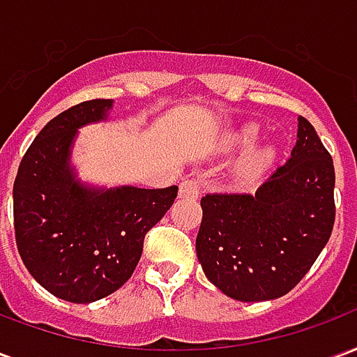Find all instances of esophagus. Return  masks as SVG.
I'll use <instances>...</instances> for the list:
<instances>
[{
    "label": "esophagus",
    "instance_id": "1",
    "mask_svg": "<svg viewBox=\"0 0 357 357\" xmlns=\"http://www.w3.org/2000/svg\"><path fill=\"white\" fill-rule=\"evenodd\" d=\"M201 195V181L195 178H187L181 181L179 185V197H187V199H197Z\"/></svg>",
    "mask_w": 357,
    "mask_h": 357
}]
</instances>
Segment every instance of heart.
I'll return each mask as SVG.
<instances>
[{"mask_svg":"<svg viewBox=\"0 0 357 357\" xmlns=\"http://www.w3.org/2000/svg\"><path fill=\"white\" fill-rule=\"evenodd\" d=\"M256 137V128H248V130H245V132L241 133L239 137V143H243V145H250L252 141H255ZM268 153H256L255 156H250V160L247 162V166H245V174H252V172L260 170L264 166V162L268 160Z\"/></svg>","mask_w":357,"mask_h":357,"instance_id":"b5f03b06","label":"heart"}]
</instances>
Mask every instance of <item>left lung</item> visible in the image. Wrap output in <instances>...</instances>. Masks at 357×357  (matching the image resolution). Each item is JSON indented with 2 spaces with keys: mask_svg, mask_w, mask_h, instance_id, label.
<instances>
[{
  "mask_svg": "<svg viewBox=\"0 0 357 357\" xmlns=\"http://www.w3.org/2000/svg\"><path fill=\"white\" fill-rule=\"evenodd\" d=\"M201 206L197 258L210 283L241 302L279 298L302 281L331 237L333 158L298 116L291 158L256 193H208Z\"/></svg>",
  "mask_w": 357,
  "mask_h": 357,
  "instance_id": "left-lung-1",
  "label": "left lung"
}]
</instances>
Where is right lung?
<instances>
[{"label":"right lung","instance_id":"right-lung-1","mask_svg":"<svg viewBox=\"0 0 357 357\" xmlns=\"http://www.w3.org/2000/svg\"><path fill=\"white\" fill-rule=\"evenodd\" d=\"M110 107L112 99H91L50 120L13 185L22 262L45 291L74 304L105 298L132 277L145 235L178 197V185L95 189L76 179L70 149L78 128L107 118Z\"/></svg>","mask_w":357,"mask_h":357}]
</instances>
